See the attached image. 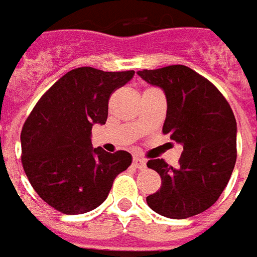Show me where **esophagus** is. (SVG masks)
<instances>
[{"mask_svg": "<svg viewBox=\"0 0 257 257\" xmlns=\"http://www.w3.org/2000/svg\"><path fill=\"white\" fill-rule=\"evenodd\" d=\"M133 165L137 168V170H144L147 167V163L143 160V158H139V157H134L133 158Z\"/></svg>", "mask_w": 257, "mask_h": 257, "instance_id": "obj_1", "label": "esophagus"}]
</instances>
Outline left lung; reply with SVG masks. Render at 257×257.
<instances>
[{
    "mask_svg": "<svg viewBox=\"0 0 257 257\" xmlns=\"http://www.w3.org/2000/svg\"><path fill=\"white\" fill-rule=\"evenodd\" d=\"M147 83L163 89L167 117L163 132L182 146L180 167L154 158L147 167L161 177L149 206L171 219H185L211 208L228 185L236 163V120L222 93L184 65L139 70Z\"/></svg>",
    "mask_w": 257,
    "mask_h": 257,
    "instance_id": "8db88e82",
    "label": "left lung"
}]
</instances>
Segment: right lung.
<instances>
[{
	"instance_id": "add662e5",
	"label": "right lung",
	"mask_w": 257,
	"mask_h": 257,
	"mask_svg": "<svg viewBox=\"0 0 257 257\" xmlns=\"http://www.w3.org/2000/svg\"><path fill=\"white\" fill-rule=\"evenodd\" d=\"M134 70L73 69L36 103L21 133L22 165L36 194L66 215L101 205L113 181L132 164L127 151L114 154L92 146L93 124H104L108 99Z\"/></svg>"
}]
</instances>
